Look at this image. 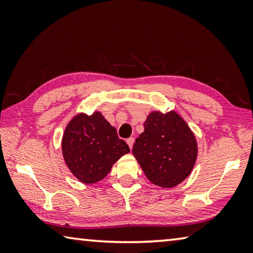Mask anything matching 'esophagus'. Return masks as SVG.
<instances>
[{
  "label": "esophagus",
  "instance_id": "esophagus-1",
  "mask_svg": "<svg viewBox=\"0 0 253 253\" xmlns=\"http://www.w3.org/2000/svg\"><path fill=\"white\" fill-rule=\"evenodd\" d=\"M127 144H128V146H129V148L131 149V147H132V144H134V142H135V139H134V137H129V138H127Z\"/></svg>",
  "mask_w": 253,
  "mask_h": 253
}]
</instances>
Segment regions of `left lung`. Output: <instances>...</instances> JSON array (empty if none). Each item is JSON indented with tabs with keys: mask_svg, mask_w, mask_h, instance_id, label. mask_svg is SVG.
Segmentation results:
<instances>
[{
	"mask_svg": "<svg viewBox=\"0 0 253 253\" xmlns=\"http://www.w3.org/2000/svg\"><path fill=\"white\" fill-rule=\"evenodd\" d=\"M144 128L132 146L135 158L153 184L176 186L190 175L198 155L193 132L175 111H154Z\"/></svg>",
	"mask_w": 253,
	"mask_h": 253,
	"instance_id": "obj_1",
	"label": "left lung"
}]
</instances>
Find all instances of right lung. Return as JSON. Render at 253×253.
Here are the masks:
<instances>
[{
    "mask_svg": "<svg viewBox=\"0 0 253 253\" xmlns=\"http://www.w3.org/2000/svg\"><path fill=\"white\" fill-rule=\"evenodd\" d=\"M128 145L100 113L80 114L68 124L62 138V154L71 173L85 184L104 178Z\"/></svg>",
    "mask_w": 253,
    "mask_h": 253,
    "instance_id": "right-lung-1",
    "label": "right lung"
}]
</instances>
